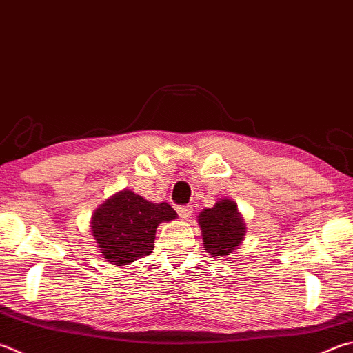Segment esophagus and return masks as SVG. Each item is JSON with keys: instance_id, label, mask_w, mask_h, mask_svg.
<instances>
[{"instance_id": "34e87169", "label": "esophagus", "mask_w": 353, "mask_h": 353, "mask_svg": "<svg viewBox=\"0 0 353 353\" xmlns=\"http://www.w3.org/2000/svg\"><path fill=\"white\" fill-rule=\"evenodd\" d=\"M177 213L182 219H188V217L193 214V207H191V205H182V207H177Z\"/></svg>"}]
</instances>
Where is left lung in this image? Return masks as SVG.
<instances>
[{
  "label": "left lung",
  "mask_w": 353,
  "mask_h": 353,
  "mask_svg": "<svg viewBox=\"0 0 353 353\" xmlns=\"http://www.w3.org/2000/svg\"><path fill=\"white\" fill-rule=\"evenodd\" d=\"M203 247L211 258H227L241 245L245 236V222L232 199H219L214 207L199 214Z\"/></svg>",
  "instance_id": "1"
}]
</instances>
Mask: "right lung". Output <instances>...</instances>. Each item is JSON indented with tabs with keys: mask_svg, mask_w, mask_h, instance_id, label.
Wrapping results in <instances>:
<instances>
[{
	"mask_svg": "<svg viewBox=\"0 0 353 353\" xmlns=\"http://www.w3.org/2000/svg\"><path fill=\"white\" fill-rule=\"evenodd\" d=\"M177 213L168 203H152L130 190L115 193L94 211L91 227L101 256L121 267L150 254L159 223L171 222Z\"/></svg>",
	"mask_w": 353,
	"mask_h": 353,
	"instance_id": "1",
	"label": "right lung"
}]
</instances>
